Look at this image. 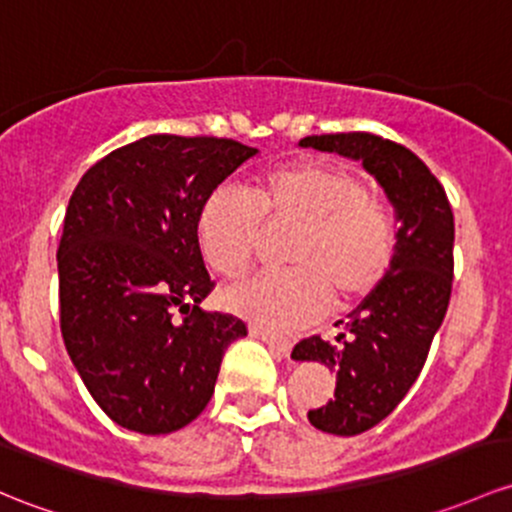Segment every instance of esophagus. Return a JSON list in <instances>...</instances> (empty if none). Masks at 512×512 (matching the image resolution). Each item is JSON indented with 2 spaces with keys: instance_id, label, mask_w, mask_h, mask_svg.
Returning a JSON list of instances; mask_svg holds the SVG:
<instances>
[{
  "instance_id": "obj_1",
  "label": "esophagus",
  "mask_w": 512,
  "mask_h": 512,
  "mask_svg": "<svg viewBox=\"0 0 512 512\" xmlns=\"http://www.w3.org/2000/svg\"><path fill=\"white\" fill-rule=\"evenodd\" d=\"M250 336L252 338H260V341H265L274 353H279V355H289V353H292V341H287V338L272 336V333L265 331V328L250 326Z\"/></svg>"
}]
</instances>
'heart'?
I'll return each instance as SVG.
<instances>
[{
    "instance_id": "obj_1",
    "label": "heart",
    "mask_w": 512,
    "mask_h": 512,
    "mask_svg": "<svg viewBox=\"0 0 512 512\" xmlns=\"http://www.w3.org/2000/svg\"><path fill=\"white\" fill-rule=\"evenodd\" d=\"M267 230L294 228L284 250L289 270L257 274L225 292V306L267 331H294L333 306L365 299L397 250L395 215L370 196L358 171L326 161H294L257 181L255 193L220 186L198 213L203 257L238 279L260 252Z\"/></svg>"
}]
</instances>
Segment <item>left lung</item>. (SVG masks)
Instances as JSON below:
<instances>
[{
    "instance_id": "8db88e82",
    "label": "left lung",
    "mask_w": 512,
    "mask_h": 512,
    "mask_svg": "<svg viewBox=\"0 0 512 512\" xmlns=\"http://www.w3.org/2000/svg\"><path fill=\"white\" fill-rule=\"evenodd\" d=\"M299 147L363 161L395 206L397 250L383 282L348 314L336 341L311 336L294 360L336 373L331 400L309 410L316 429L338 437L368 432L395 410L422 373L454 279V213L437 176L402 144L370 132L304 137Z\"/></svg>"
}]
</instances>
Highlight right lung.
Instances as JSON below:
<instances>
[{"label":"right lung","mask_w":512,"mask_h":512,"mask_svg":"<svg viewBox=\"0 0 512 512\" xmlns=\"http://www.w3.org/2000/svg\"><path fill=\"white\" fill-rule=\"evenodd\" d=\"M255 154L225 137L149 134L90 166L68 201L63 341L93 400L129 432L193 422L228 346L247 336L238 316L198 306L215 282L196 225L208 193Z\"/></svg>","instance_id":"add662e5"}]
</instances>
